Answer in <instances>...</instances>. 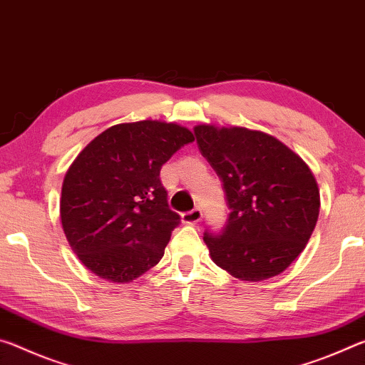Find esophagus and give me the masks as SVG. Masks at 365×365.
Here are the masks:
<instances>
[{
    "instance_id": "34e87169",
    "label": "esophagus",
    "mask_w": 365,
    "mask_h": 365,
    "mask_svg": "<svg viewBox=\"0 0 365 365\" xmlns=\"http://www.w3.org/2000/svg\"><path fill=\"white\" fill-rule=\"evenodd\" d=\"M202 217H204V213H202L200 208H194V210L182 213V223L197 225L202 220Z\"/></svg>"
}]
</instances>
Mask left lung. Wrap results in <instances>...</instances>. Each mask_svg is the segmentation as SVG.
<instances>
[{"instance_id":"1","label":"left lung","mask_w":365,"mask_h":365,"mask_svg":"<svg viewBox=\"0 0 365 365\" xmlns=\"http://www.w3.org/2000/svg\"><path fill=\"white\" fill-rule=\"evenodd\" d=\"M194 134L230 208L222 232H204L212 260L244 282L277 277L302 252L317 223L320 194L312 171L260 130L200 124Z\"/></svg>"}]
</instances>
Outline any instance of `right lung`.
Returning a JSON list of instances; mask_svg holds the SVG:
<instances>
[{
    "label": "right lung",
    "instance_id": "right-lung-1",
    "mask_svg": "<svg viewBox=\"0 0 365 365\" xmlns=\"http://www.w3.org/2000/svg\"><path fill=\"white\" fill-rule=\"evenodd\" d=\"M192 140L179 124L145 119L111 126L77 155L64 176L59 213L69 246L88 270L129 283L158 264L181 223L160 170Z\"/></svg>",
    "mask_w": 365,
    "mask_h": 365
}]
</instances>
